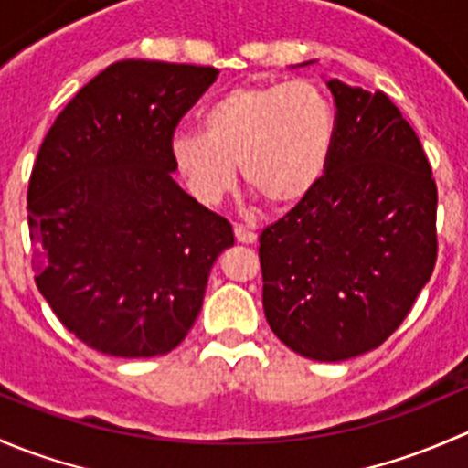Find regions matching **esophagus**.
Masks as SVG:
<instances>
[{"label": "esophagus", "mask_w": 468, "mask_h": 468, "mask_svg": "<svg viewBox=\"0 0 468 468\" xmlns=\"http://www.w3.org/2000/svg\"><path fill=\"white\" fill-rule=\"evenodd\" d=\"M235 239H238L239 244H256L258 242V233L253 229H249V226L238 224V226H235Z\"/></svg>", "instance_id": "esophagus-1"}]
</instances>
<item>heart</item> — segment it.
Instances as JSON below:
<instances>
[{
    "label": "heart",
    "instance_id": "obj_1",
    "mask_svg": "<svg viewBox=\"0 0 468 468\" xmlns=\"http://www.w3.org/2000/svg\"><path fill=\"white\" fill-rule=\"evenodd\" d=\"M201 129L176 131L169 143L176 172L199 204H219L238 183L239 165L249 186L273 206H292L328 169L335 111L322 88L296 79L221 94L201 112Z\"/></svg>",
    "mask_w": 468,
    "mask_h": 468
}]
</instances>
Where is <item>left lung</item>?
Masks as SVG:
<instances>
[{
	"label": "left lung",
	"instance_id": "8db88e82",
	"mask_svg": "<svg viewBox=\"0 0 468 468\" xmlns=\"http://www.w3.org/2000/svg\"><path fill=\"white\" fill-rule=\"evenodd\" d=\"M324 81L337 106L333 154L319 186L262 230V305L292 351L342 362L380 346L431 281L437 187L387 94Z\"/></svg>",
	"mask_w": 468,
	"mask_h": 468
}]
</instances>
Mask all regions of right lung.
I'll return each instance as SVG.
<instances>
[{"label":"right lung","mask_w":468,"mask_h":468,"mask_svg":"<svg viewBox=\"0 0 468 468\" xmlns=\"http://www.w3.org/2000/svg\"><path fill=\"white\" fill-rule=\"evenodd\" d=\"M219 69L120 60L77 92L33 165L36 285L94 351L165 356L201 313L207 276L233 247L224 217L176 181L169 143Z\"/></svg>","instance_id":"obj_1"}]
</instances>
